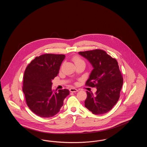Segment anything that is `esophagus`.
Here are the masks:
<instances>
[{
    "mask_svg": "<svg viewBox=\"0 0 147 147\" xmlns=\"http://www.w3.org/2000/svg\"><path fill=\"white\" fill-rule=\"evenodd\" d=\"M69 90H70V92H75L78 91V90H77V89L74 88H70V89H69Z\"/></svg>",
    "mask_w": 147,
    "mask_h": 147,
    "instance_id": "obj_1",
    "label": "esophagus"
}]
</instances>
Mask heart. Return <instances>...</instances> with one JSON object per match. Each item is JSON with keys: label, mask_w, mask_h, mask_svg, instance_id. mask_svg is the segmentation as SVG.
<instances>
[{"label": "heart", "mask_w": 147, "mask_h": 147, "mask_svg": "<svg viewBox=\"0 0 147 147\" xmlns=\"http://www.w3.org/2000/svg\"><path fill=\"white\" fill-rule=\"evenodd\" d=\"M72 61H73V62L76 65H77L79 63H84L85 64V62L79 56H74L73 57V58H72Z\"/></svg>", "instance_id": "obj_1"}]
</instances>
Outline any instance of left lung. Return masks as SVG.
<instances>
[{"mask_svg":"<svg viewBox=\"0 0 147 147\" xmlns=\"http://www.w3.org/2000/svg\"><path fill=\"white\" fill-rule=\"evenodd\" d=\"M79 54L87 59L93 67L86 85L97 89L95 94L86 91L85 106L93 114L107 113L117 102L123 85L118 62L101 49L79 52Z\"/></svg>","mask_w":147,"mask_h":147,"instance_id":"8db88e82","label":"left lung"}]
</instances>
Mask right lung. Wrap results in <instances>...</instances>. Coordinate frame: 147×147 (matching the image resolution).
<instances>
[{"mask_svg":"<svg viewBox=\"0 0 147 147\" xmlns=\"http://www.w3.org/2000/svg\"><path fill=\"white\" fill-rule=\"evenodd\" d=\"M65 55L45 54L36 57L27 66L22 91L29 109L41 117H50L60 111L68 89L55 91L52 80L57 76Z\"/></svg>","mask_w":147,"mask_h":147,"instance_id":"add662e5","label":"right lung"}]
</instances>
